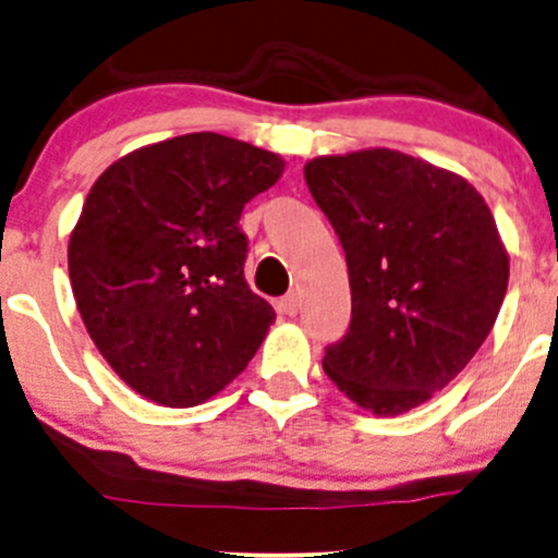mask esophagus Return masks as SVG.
<instances>
[{"label":"esophagus","instance_id":"34e87169","mask_svg":"<svg viewBox=\"0 0 558 558\" xmlns=\"http://www.w3.org/2000/svg\"><path fill=\"white\" fill-rule=\"evenodd\" d=\"M280 311H283L286 315H296L300 313V296L294 294V291H289V294L280 300Z\"/></svg>","mask_w":558,"mask_h":558}]
</instances>
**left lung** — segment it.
<instances>
[{
	"label": "left lung",
	"instance_id": "left-lung-1",
	"mask_svg": "<svg viewBox=\"0 0 558 558\" xmlns=\"http://www.w3.org/2000/svg\"><path fill=\"white\" fill-rule=\"evenodd\" d=\"M305 180L345 251L353 300L324 373L378 418L408 413L494 329L510 278L497 221L470 180L402 150L315 156Z\"/></svg>",
	"mask_w": 558,
	"mask_h": 558
}]
</instances>
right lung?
I'll use <instances>...</instances> for the list:
<instances>
[{
    "instance_id": "right-lung-1",
    "label": "right lung",
    "mask_w": 558,
    "mask_h": 558,
    "mask_svg": "<svg viewBox=\"0 0 558 558\" xmlns=\"http://www.w3.org/2000/svg\"><path fill=\"white\" fill-rule=\"evenodd\" d=\"M283 170L272 150L194 132L121 156L92 185L66 245L72 294L140 397L194 408L258 351L275 311L247 286L238 223Z\"/></svg>"
}]
</instances>
